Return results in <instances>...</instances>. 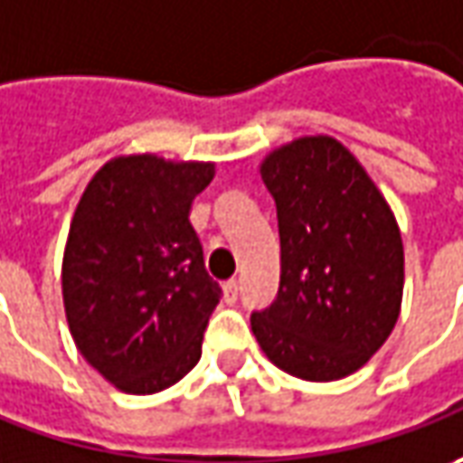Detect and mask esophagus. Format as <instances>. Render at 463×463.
<instances>
[{
    "label": "esophagus",
    "mask_w": 463,
    "mask_h": 463,
    "mask_svg": "<svg viewBox=\"0 0 463 463\" xmlns=\"http://www.w3.org/2000/svg\"><path fill=\"white\" fill-rule=\"evenodd\" d=\"M238 289H241L238 279H228L225 284H222V297H225V302H228V305H232V302L238 299Z\"/></svg>",
    "instance_id": "esophagus-1"
}]
</instances>
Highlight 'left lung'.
Here are the masks:
<instances>
[{
	"mask_svg": "<svg viewBox=\"0 0 463 463\" xmlns=\"http://www.w3.org/2000/svg\"><path fill=\"white\" fill-rule=\"evenodd\" d=\"M261 179L277 202L279 295L250 315L266 359L305 382L359 372L402 307L405 250L390 202L359 158L330 136L266 153Z\"/></svg>",
	"mask_w": 463,
	"mask_h": 463,
	"instance_id": "8db88e82",
	"label": "left lung"
}]
</instances>
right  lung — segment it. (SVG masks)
I'll list each match as a JSON object with an SVG mask.
<instances>
[{"instance_id": "obj_1", "label": "right lung", "mask_w": 463, "mask_h": 463, "mask_svg": "<svg viewBox=\"0 0 463 463\" xmlns=\"http://www.w3.org/2000/svg\"><path fill=\"white\" fill-rule=\"evenodd\" d=\"M213 179V161L115 156L73 210L61 266L66 323L79 354L120 392L168 390L200 361L220 287L189 213Z\"/></svg>"}]
</instances>
